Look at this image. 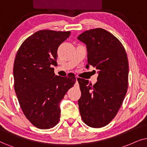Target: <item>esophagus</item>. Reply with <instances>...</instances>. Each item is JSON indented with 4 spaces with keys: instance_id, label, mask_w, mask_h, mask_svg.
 Instances as JSON below:
<instances>
[{
    "instance_id": "1",
    "label": "esophagus",
    "mask_w": 147,
    "mask_h": 147,
    "mask_svg": "<svg viewBox=\"0 0 147 147\" xmlns=\"http://www.w3.org/2000/svg\"><path fill=\"white\" fill-rule=\"evenodd\" d=\"M78 80H79V77H76V82H77V84H78Z\"/></svg>"
}]
</instances>
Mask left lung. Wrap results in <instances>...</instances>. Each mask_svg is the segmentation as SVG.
<instances>
[{
    "label": "left lung",
    "mask_w": 147,
    "mask_h": 147,
    "mask_svg": "<svg viewBox=\"0 0 147 147\" xmlns=\"http://www.w3.org/2000/svg\"><path fill=\"white\" fill-rule=\"evenodd\" d=\"M77 39L86 45V68L97 69L98 81L94 85L79 78L81 96L79 111L83 122L90 127H102L116 116L127 90V56L119 40L102 28L83 32Z\"/></svg>",
    "instance_id": "8db88e82"
}]
</instances>
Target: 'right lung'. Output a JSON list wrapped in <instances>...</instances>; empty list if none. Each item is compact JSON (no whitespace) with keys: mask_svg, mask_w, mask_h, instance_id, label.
<instances>
[{"mask_svg":"<svg viewBox=\"0 0 147 147\" xmlns=\"http://www.w3.org/2000/svg\"><path fill=\"white\" fill-rule=\"evenodd\" d=\"M70 32L37 31L21 45L13 65L14 88L24 115L39 129H50L59 122L60 103L75 83V75L54 73L59 46Z\"/></svg>","mask_w":147,"mask_h":147,"instance_id":"1","label":"right lung"}]
</instances>
